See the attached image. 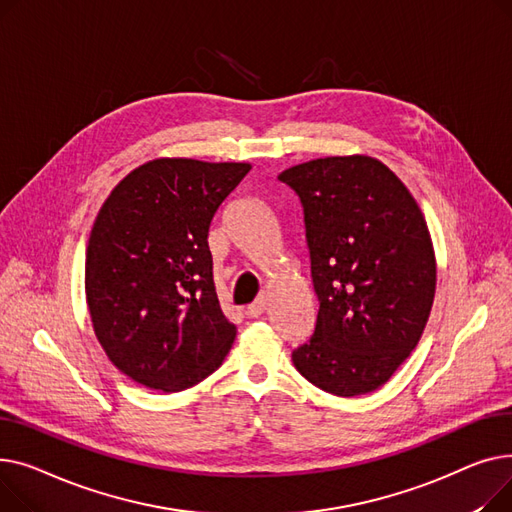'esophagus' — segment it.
I'll return each instance as SVG.
<instances>
[{"mask_svg":"<svg viewBox=\"0 0 512 512\" xmlns=\"http://www.w3.org/2000/svg\"><path fill=\"white\" fill-rule=\"evenodd\" d=\"M264 310H266V299H264V297H258L254 304H250V306H248L246 314H248L250 318H258V316H262V314H264Z\"/></svg>","mask_w":512,"mask_h":512,"instance_id":"esophagus-1","label":"esophagus"}]
</instances>
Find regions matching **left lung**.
I'll use <instances>...</instances> for the list:
<instances>
[{
    "label": "left lung",
    "instance_id": "obj_1",
    "mask_svg": "<svg viewBox=\"0 0 512 512\" xmlns=\"http://www.w3.org/2000/svg\"><path fill=\"white\" fill-rule=\"evenodd\" d=\"M279 179L302 202L318 316L297 372L337 397L380 388L422 337L436 291L426 219L372 157H326Z\"/></svg>",
    "mask_w": 512,
    "mask_h": 512
}]
</instances>
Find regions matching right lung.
<instances>
[{
    "mask_svg": "<svg viewBox=\"0 0 512 512\" xmlns=\"http://www.w3.org/2000/svg\"><path fill=\"white\" fill-rule=\"evenodd\" d=\"M252 167L148 161L101 206L86 250V302L113 366L177 393L213 374L235 339L219 304L208 229Z\"/></svg>",
    "mask_w": 512,
    "mask_h": 512,
    "instance_id": "obj_1",
    "label": "right lung"
}]
</instances>
